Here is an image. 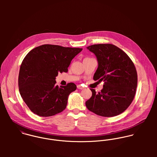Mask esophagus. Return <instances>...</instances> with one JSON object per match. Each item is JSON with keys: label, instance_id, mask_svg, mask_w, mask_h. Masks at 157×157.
I'll use <instances>...</instances> for the list:
<instances>
[{"label": "esophagus", "instance_id": "1", "mask_svg": "<svg viewBox=\"0 0 157 157\" xmlns=\"http://www.w3.org/2000/svg\"><path fill=\"white\" fill-rule=\"evenodd\" d=\"M77 88L79 89V90H83V89H84V88L82 87L81 85H77Z\"/></svg>", "mask_w": 157, "mask_h": 157}]
</instances>
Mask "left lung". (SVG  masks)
<instances>
[{
    "label": "left lung",
    "instance_id": "8db88e82",
    "mask_svg": "<svg viewBox=\"0 0 157 157\" xmlns=\"http://www.w3.org/2000/svg\"><path fill=\"white\" fill-rule=\"evenodd\" d=\"M97 57L98 68L94 80H103V88L86 101L90 111L111 117L124 112L134 100L137 86V73L129 57L115 45L97 44L87 47Z\"/></svg>",
    "mask_w": 157,
    "mask_h": 157
}]
</instances>
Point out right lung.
<instances>
[{
    "instance_id": "add662e5",
    "label": "right lung",
    "mask_w": 157,
    "mask_h": 157,
    "mask_svg": "<svg viewBox=\"0 0 157 157\" xmlns=\"http://www.w3.org/2000/svg\"><path fill=\"white\" fill-rule=\"evenodd\" d=\"M82 48L46 45L30 51L23 60L18 84L29 109L40 117H50L67 107L69 95L77 89L74 83L56 86L59 72H67L71 60Z\"/></svg>"
}]
</instances>
